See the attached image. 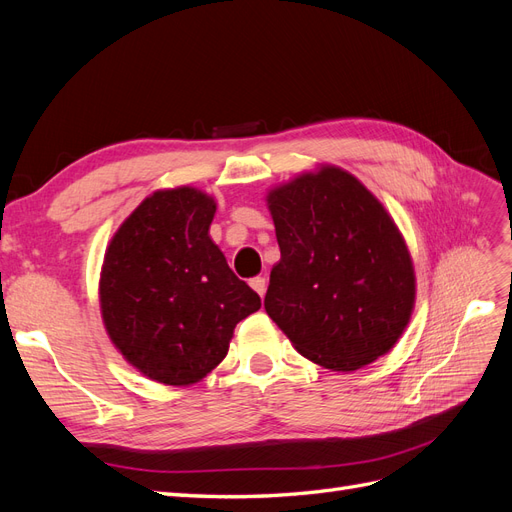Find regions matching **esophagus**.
Wrapping results in <instances>:
<instances>
[{
	"instance_id": "34e87169",
	"label": "esophagus",
	"mask_w": 512,
	"mask_h": 512,
	"mask_svg": "<svg viewBox=\"0 0 512 512\" xmlns=\"http://www.w3.org/2000/svg\"><path fill=\"white\" fill-rule=\"evenodd\" d=\"M250 286L260 294V299L262 297H265V292H267V280H265V277H252V280H250Z\"/></svg>"
}]
</instances>
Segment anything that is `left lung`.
Masks as SVG:
<instances>
[{"label":"left lung","mask_w":512,"mask_h":512,"mask_svg":"<svg viewBox=\"0 0 512 512\" xmlns=\"http://www.w3.org/2000/svg\"><path fill=\"white\" fill-rule=\"evenodd\" d=\"M282 258L269 318L305 359L354 371L389 352L414 305V269L391 215L365 185L327 166L269 192Z\"/></svg>","instance_id":"obj_1"}]
</instances>
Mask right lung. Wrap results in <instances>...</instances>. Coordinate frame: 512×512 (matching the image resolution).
<instances>
[{
  "label": "right lung",
  "mask_w": 512,
  "mask_h": 512,
  "mask_svg": "<svg viewBox=\"0 0 512 512\" xmlns=\"http://www.w3.org/2000/svg\"><path fill=\"white\" fill-rule=\"evenodd\" d=\"M213 213V198L194 188L156 192L106 250V331L151 380L185 386L205 378L226 356L237 322L260 309L209 237Z\"/></svg>",
  "instance_id": "add662e5"
}]
</instances>
